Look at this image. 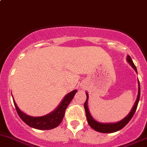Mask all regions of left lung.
Listing matches in <instances>:
<instances>
[{"label": "left lung", "mask_w": 147, "mask_h": 147, "mask_svg": "<svg viewBox=\"0 0 147 147\" xmlns=\"http://www.w3.org/2000/svg\"><path fill=\"white\" fill-rule=\"evenodd\" d=\"M127 61L129 63L130 66L134 69V70L135 71L136 73L137 74V68H136L135 65L133 63L132 60H131V57L129 55L127 56ZM86 100L84 103V108L85 111H86V118H87V121L88 125H90V127L94 130H96L97 131H99V132L102 133H112V132H115V131H119L121 129L124 127L128 122H129L130 119H131V117L134 115V113H135L136 110H137V105H138V102L140 101V81L138 80V94H137V98L135 102H134V105H133L132 108L130 110L129 114L126 116L125 117H124L123 119H121L120 121L117 122H110V123H102V122H100L96 121V119H94L93 117H92L91 114L90 113L89 111L88 106V94L87 92H86Z\"/></svg>", "instance_id": "obj_1"}]
</instances>
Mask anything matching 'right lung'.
Wrapping results in <instances>:
<instances>
[{
  "instance_id": "add662e5",
  "label": "right lung",
  "mask_w": 147,
  "mask_h": 147,
  "mask_svg": "<svg viewBox=\"0 0 147 147\" xmlns=\"http://www.w3.org/2000/svg\"><path fill=\"white\" fill-rule=\"evenodd\" d=\"M77 90H74L73 91L66 94L59 105L56 107L55 110H53L49 114L42 116V117H32V116H30L24 113L18 107L13 97V99L18 115L25 123L34 129L47 130L54 129L60 125L64 117L65 110L71 101L72 100Z\"/></svg>"
}]
</instances>
